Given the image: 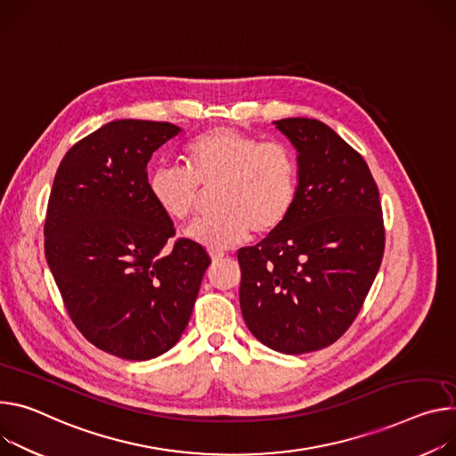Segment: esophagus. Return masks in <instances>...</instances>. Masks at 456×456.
Segmentation results:
<instances>
[{
	"instance_id": "obj_1",
	"label": "esophagus",
	"mask_w": 456,
	"mask_h": 456,
	"mask_svg": "<svg viewBox=\"0 0 456 456\" xmlns=\"http://www.w3.org/2000/svg\"><path fill=\"white\" fill-rule=\"evenodd\" d=\"M209 255H211V258H213L215 262H218V260H222V258L227 256V253L222 251V249H209Z\"/></svg>"
}]
</instances>
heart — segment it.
Returning a JSON list of instances; mask_svg holds the SVG:
<instances>
[{"mask_svg":"<svg viewBox=\"0 0 456 456\" xmlns=\"http://www.w3.org/2000/svg\"><path fill=\"white\" fill-rule=\"evenodd\" d=\"M183 158L187 169H154L149 192L165 216L185 224L198 209L201 189L216 187L218 211L189 229V236L209 249H227L251 231L271 234L295 209L298 158L283 142H262L232 127H216L196 136Z\"/></svg>","mask_w":456,"mask_h":456,"instance_id":"1","label":"heart"}]
</instances>
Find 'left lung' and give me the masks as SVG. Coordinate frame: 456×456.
Returning a JSON list of instances; mask_svg holds the SVG:
<instances>
[{
  "instance_id": "left-lung-1",
  "label": "left lung",
  "mask_w": 456,
  "mask_h": 456,
  "mask_svg": "<svg viewBox=\"0 0 456 456\" xmlns=\"http://www.w3.org/2000/svg\"><path fill=\"white\" fill-rule=\"evenodd\" d=\"M274 126L298 151V198L285 224L238 251L240 307L267 347L302 354L335 344L380 269L386 229L365 159L325 123Z\"/></svg>"
}]
</instances>
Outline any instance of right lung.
Segmentation results:
<instances>
[{"label":"right lung","instance_id":"right-lung-1","mask_svg":"<svg viewBox=\"0 0 456 456\" xmlns=\"http://www.w3.org/2000/svg\"><path fill=\"white\" fill-rule=\"evenodd\" d=\"M180 133L167 121L118 119L81 138L54 176L45 258L63 305L94 347L149 360L182 337L211 256L178 238L149 192L152 152Z\"/></svg>","mask_w":456,"mask_h":456}]
</instances>
